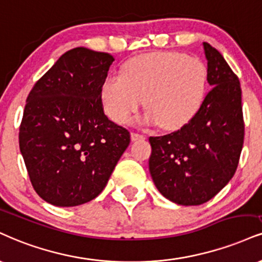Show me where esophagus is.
<instances>
[{
  "label": "esophagus",
  "mask_w": 262,
  "mask_h": 262,
  "mask_svg": "<svg viewBox=\"0 0 262 262\" xmlns=\"http://www.w3.org/2000/svg\"><path fill=\"white\" fill-rule=\"evenodd\" d=\"M130 138H132V140L133 141H137V140H141V139H144V135L143 134H139V133H132L130 134Z\"/></svg>",
  "instance_id": "34e87169"
}]
</instances>
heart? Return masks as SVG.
Segmentation results:
<instances>
[{"instance_id":"obj_1","label":"heart","mask_w":262,"mask_h":262,"mask_svg":"<svg viewBox=\"0 0 262 262\" xmlns=\"http://www.w3.org/2000/svg\"><path fill=\"white\" fill-rule=\"evenodd\" d=\"M207 80V67L201 59L178 52H151L128 61L121 75H107L101 100L113 122L127 124L144 99L147 108L143 121L176 130L199 113Z\"/></svg>"}]
</instances>
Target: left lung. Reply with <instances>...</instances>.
Returning <instances> with one entry per match:
<instances>
[{"label":"left lung","instance_id":"left-lung-1","mask_svg":"<svg viewBox=\"0 0 262 262\" xmlns=\"http://www.w3.org/2000/svg\"><path fill=\"white\" fill-rule=\"evenodd\" d=\"M203 45L212 86L203 107L179 130L149 138L152 181L166 199L183 206L206 203L228 184L244 143L238 77L216 49Z\"/></svg>","mask_w":262,"mask_h":262}]
</instances>
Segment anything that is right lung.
Wrapping results in <instances>:
<instances>
[{"label": "right lung", "instance_id": "right-lung-1", "mask_svg": "<svg viewBox=\"0 0 262 262\" xmlns=\"http://www.w3.org/2000/svg\"><path fill=\"white\" fill-rule=\"evenodd\" d=\"M113 61L110 53L69 50L29 93L19 147L46 203L71 207L95 199L130 143L127 129L103 112L101 85Z\"/></svg>", "mask_w": 262, "mask_h": 262}]
</instances>
